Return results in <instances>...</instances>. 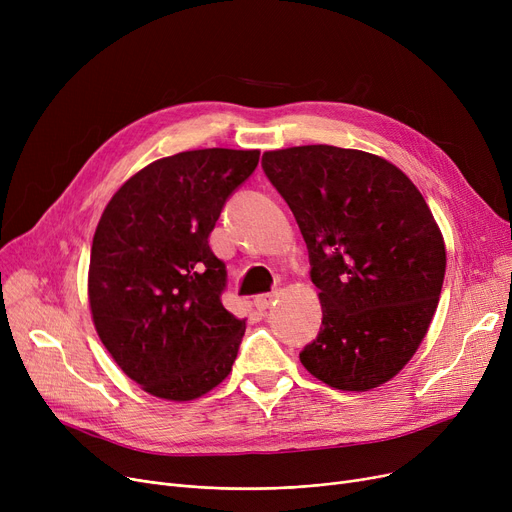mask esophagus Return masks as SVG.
Returning a JSON list of instances; mask_svg holds the SVG:
<instances>
[{
  "instance_id": "esophagus-1",
  "label": "esophagus",
  "mask_w": 512,
  "mask_h": 512,
  "mask_svg": "<svg viewBox=\"0 0 512 512\" xmlns=\"http://www.w3.org/2000/svg\"><path fill=\"white\" fill-rule=\"evenodd\" d=\"M276 297H278L276 292L261 294V297H257V299H255V305H257L261 311H265V309H270V307H272V303L276 301Z\"/></svg>"
}]
</instances>
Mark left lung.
<instances>
[{
    "mask_svg": "<svg viewBox=\"0 0 512 512\" xmlns=\"http://www.w3.org/2000/svg\"><path fill=\"white\" fill-rule=\"evenodd\" d=\"M263 170L297 218L324 313L301 363L336 390L386 384L440 301L446 245L432 209L405 172L359 149L265 151Z\"/></svg>",
    "mask_w": 512,
    "mask_h": 512,
    "instance_id": "obj_1",
    "label": "left lung"
}]
</instances>
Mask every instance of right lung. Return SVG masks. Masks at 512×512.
<instances>
[{"mask_svg":"<svg viewBox=\"0 0 512 512\" xmlns=\"http://www.w3.org/2000/svg\"><path fill=\"white\" fill-rule=\"evenodd\" d=\"M259 149H195L132 174L97 224L89 305L99 340L151 396L186 402L232 371L247 319L222 305L226 265L209 234Z\"/></svg>","mask_w":512,"mask_h":512,"instance_id":"add662e5","label":"right lung"}]
</instances>
